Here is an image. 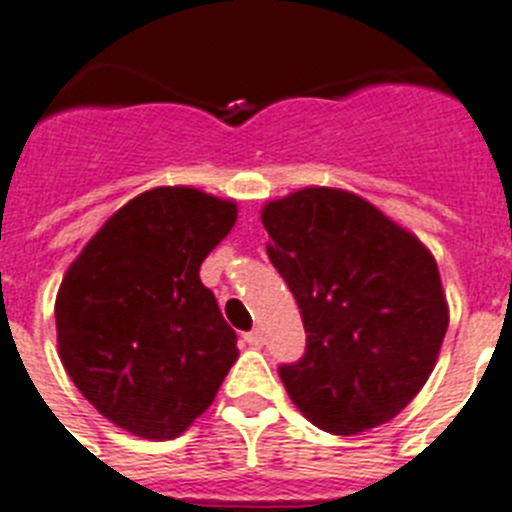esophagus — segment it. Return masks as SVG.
Here are the masks:
<instances>
[{"label":"esophagus","mask_w":512,"mask_h":512,"mask_svg":"<svg viewBox=\"0 0 512 512\" xmlns=\"http://www.w3.org/2000/svg\"><path fill=\"white\" fill-rule=\"evenodd\" d=\"M246 342L251 344V347H261V344H264V336H261V331H248Z\"/></svg>","instance_id":"1"}]
</instances>
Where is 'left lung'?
<instances>
[{"mask_svg": "<svg viewBox=\"0 0 512 512\" xmlns=\"http://www.w3.org/2000/svg\"><path fill=\"white\" fill-rule=\"evenodd\" d=\"M266 253L298 300L308 349L279 378L334 435L386 425L422 391L448 331L430 248L368 199L305 186L261 207Z\"/></svg>", "mask_w": 512, "mask_h": 512, "instance_id": "1", "label": "left lung"}]
</instances>
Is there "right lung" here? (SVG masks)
Instances as JSON below:
<instances>
[{"label": "right lung", "instance_id": "add662e5", "mask_svg": "<svg viewBox=\"0 0 512 512\" xmlns=\"http://www.w3.org/2000/svg\"><path fill=\"white\" fill-rule=\"evenodd\" d=\"M238 220L233 199L155 186L87 240L56 292V347L90 404L144 440L202 417L238 360L199 266Z\"/></svg>", "mask_w": 512, "mask_h": 512}]
</instances>
